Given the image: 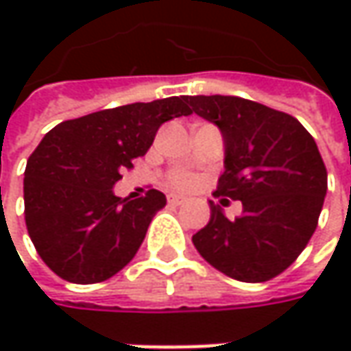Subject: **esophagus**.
<instances>
[{
  "label": "esophagus",
  "mask_w": 351,
  "mask_h": 351,
  "mask_svg": "<svg viewBox=\"0 0 351 351\" xmlns=\"http://www.w3.org/2000/svg\"><path fill=\"white\" fill-rule=\"evenodd\" d=\"M169 205H183L185 203V197L182 195H168Z\"/></svg>",
  "instance_id": "esophagus-1"
}]
</instances>
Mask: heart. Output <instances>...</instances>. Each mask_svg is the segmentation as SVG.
Instances as JSON below:
<instances>
[{
    "mask_svg": "<svg viewBox=\"0 0 351 351\" xmlns=\"http://www.w3.org/2000/svg\"><path fill=\"white\" fill-rule=\"evenodd\" d=\"M197 183V178L193 173H189V171H173L171 173V178H169V185H173V187H178V189H191L193 185Z\"/></svg>",
    "mask_w": 351,
    "mask_h": 351,
    "instance_id": "obj_1",
    "label": "heart"
}]
</instances>
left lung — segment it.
<instances>
[{
  "label": "left lung",
  "instance_id": "1",
  "mask_svg": "<svg viewBox=\"0 0 351 351\" xmlns=\"http://www.w3.org/2000/svg\"><path fill=\"white\" fill-rule=\"evenodd\" d=\"M185 101L223 132L224 171L215 195L242 201V215L232 221L210 203L209 224L193 234L197 252L232 279L269 281L317 230L328 187L317 142L295 117L262 103L232 95Z\"/></svg>",
  "mask_w": 351,
  "mask_h": 351
}]
</instances>
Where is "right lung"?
Segmentation results:
<instances>
[{
  "label": "right lung",
  "instance_id": "right-lung-1",
  "mask_svg": "<svg viewBox=\"0 0 351 351\" xmlns=\"http://www.w3.org/2000/svg\"><path fill=\"white\" fill-rule=\"evenodd\" d=\"M182 115H191L185 97H166L64 121L45 134L25 168V223L56 276L101 283L134 258L166 195L150 189L128 201L113 185L148 152L158 128Z\"/></svg>",
  "mask_w": 351,
  "mask_h": 351
}]
</instances>
